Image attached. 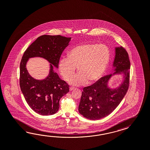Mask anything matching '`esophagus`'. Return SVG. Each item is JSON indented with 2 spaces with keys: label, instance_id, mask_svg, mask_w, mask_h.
I'll list each match as a JSON object with an SVG mask.
<instances>
[{
  "label": "esophagus",
  "instance_id": "obj_1",
  "mask_svg": "<svg viewBox=\"0 0 150 150\" xmlns=\"http://www.w3.org/2000/svg\"><path fill=\"white\" fill-rule=\"evenodd\" d=\"M75 87H70L69 88L70 91H73V89H75Z\"/></svg>",
  "mask_w": 150,
  "mask_h": 150
}]
</instances>
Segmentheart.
<instances>
[{
	"label": "heart",
	"instance_id": "1",
	"mask_svg": "<svg viewBox=\"0 0 150 150\" xmlns=\"http://www.w3.org/2000/svg\"><path fill=\"white\" fill-rule=\"evenodd\" d=\"M109 49L104 45L85 43L71 49L68 57H63L59 62L62 76L68 80L76 68L79 72L70 78V84L81 86L99 80L105 73L110 62Z\"/></svg>",
	"mask_w": 150,
	"mask_h": 150
}]
</instances>
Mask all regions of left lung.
I'll use <instances>...</instances> for the list:
<instances>
[{"label":"left lung","instance_id":"left-lung-1","mask_svg":"<svg viewBox=\"0 0 150 150\" xmlns=\"http://www.w3.org/2000/svg\"><path fill=\"white\" fill-rule=\"evenodd\" d=\"M112 68L114 73L102 77L95 83L83 88L79 112L86 118L99 120L108 116L126 95L129 83L130 62L127 52L121 47L115 48ZM115 74L122 75L124 79L119 87L111 88L108 82Z\"/></svg>","mask_w":150,"mask_h":150}]
</instances>
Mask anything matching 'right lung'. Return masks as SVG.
<instances>
[{"instance_id":"right-lung-1","label":"right lung","mask_w":150,"mask_h":150,"mask_svg":"<svg viewBox=\"0 0 150 150\" xmlns=\"http://www.w3.org/2000/svg\"><path fill=\"white\" fill-rule=\"evenodd\" d=\"M71 37L43 35L38 37L26 50L20 64L19 84L26 101L32 110L42 115L56 113L59 100L69 91V85L59 77L54 67L59 68L61 55L69 44ZM41 57L49 62L48 76L43 80L31 77L26 69L30 58Z\"/></svg>"}]
</instances>
